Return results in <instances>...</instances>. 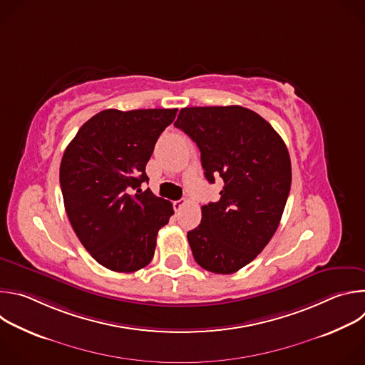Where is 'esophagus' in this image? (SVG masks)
Masks as SVG:
<instances>
[{
	"label": "esophagus",
	"mask_w": 365,
	"mask_h": 365,
	"mask_svg": "<svg viewBox=\"0 0 365 365\" xmlns=\"http://www.w3.org/2000/svg\"><path fill=\"white\" fill-rule=\"evenodd\" d=\"M186 203H187V200H186V199H179V200H175V202H173V207H175V211H180L182 207H183Z\"/></svg>",
	"instance_id": "obj_1"
}]
</instances>
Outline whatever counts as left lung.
Segmentation results:
<instances>
[{"instance_id":"left-lung-1","label":"left lung","mask_w":365,"mask_h":365,"mask_svg":"<svg viewBox=\"0 0 365 365\" xmlns=\"http://www.w3.org/2000/svg\"><path fill=\"white\" fill-rule=\"evenodd\" d=\"M175 127L199 147L207 182L224 180L221 199L203 205L199 227L187 232L193 258L207 272L232 274L280 224L292 183L287 147L263 117L240 106L182 108Z\"/></svg>"}]
</instances>
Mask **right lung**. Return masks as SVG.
Instances as JSON below:
<instances>
[{"label": "right lung", "mask_w": 365, "mask_h": 365, "mask_svg": "<svg viewBox=\"0 0 365 365\" xmlns=\"http://www.w3.org/2000/svg\"><path fill=\"white\" fill-rule=\"evenodd\" d=\"M176 114L178 108L101 111L63 153L59 178L68 218L86 251L108 270L145 267L159 230L175 214L169 200L140 187L148 182L154 144Z\"/></svg>", "instance_id": "add662e5"}]
</instances>
